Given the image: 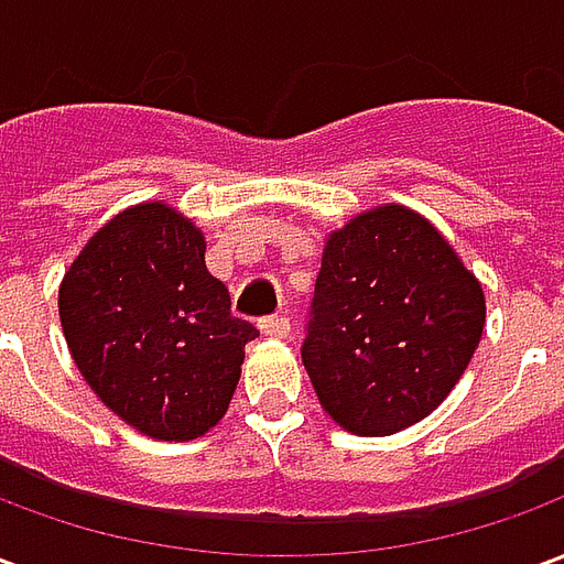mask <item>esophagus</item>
<instances>
[{
	"instance_id": "34e87169",
	"label": "esophagus",
	"mask_w": 564,
	"mask_h": 564,
	"mask_svg": "<svg viewBox=\"0 0 564 564\" xmlns=\"http://www.w3.org/2000/svg\"><path fill=\"white\" fill-rule=\"evenodd\" d=\"M259 332L269 335V338H290V317L274 314V317L259 319Z\"/></svg>"
}]
</instances>
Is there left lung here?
Segmentation results:
<instances>
[{"label": "left lung", "instance_id": "8db88e82", "mask_svg": "<svg viewBox=\"0 0 564 564\" xmlns=\"http://www.w3.org/2000/svg\"><path fill=\"white\" fill-rule=\"evenodd\" d=\"M484 323V290L447 238L404 205H380L323 247L302 362L341 429L395 435L447 399Z\"/></svg>", "mask_w": 564, "mask_h": 564}]
</instances>
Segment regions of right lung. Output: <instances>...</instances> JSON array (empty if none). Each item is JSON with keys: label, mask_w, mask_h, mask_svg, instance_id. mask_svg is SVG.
<instances>
[{"label": "right lung", "mask_w": 564, "mask_h": 564, "mask_svg": "<svg viewBox=\"0 0 564 564\" xmlns=\"http://www.w3.org/2000/svg\"><path fill=\"white\" fill-rule=\"evenodd\" d=\"M205 269V235L162 202L120 210L59 283V323L90 390L156 441L217 425L259 332Z\"/></svg>", "instance_id": "add662e5"}]
</instances>
